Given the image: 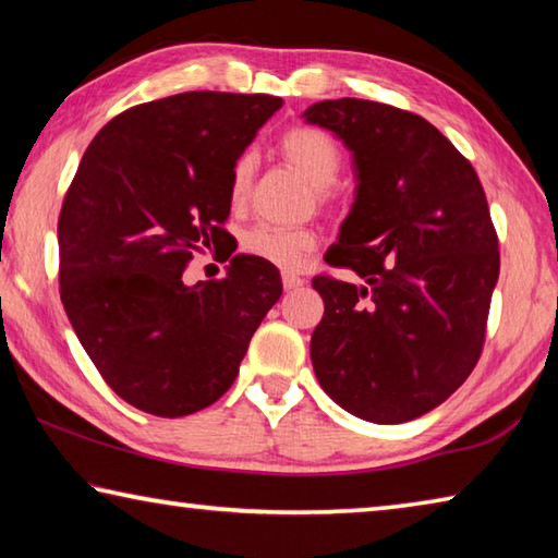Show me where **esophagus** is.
Returning <instances> with one entry per match:
<instances>
[{"instance_id":"1","label":"esophagus","mask_w":558,"mask_h":558,"mask_svg":"<svg viewBox=\"0 0 558 558\" xmlns=\"http://www.w3.org/2000/svg\"><path fill=\"white\" fill-rule=\"evenodd\" d=\"M302 282L305 280H302L300 276H292V272H286V276H282V288L286 290H298Z\"/></svg>"}]
</instances>
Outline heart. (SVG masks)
I'll return each instance as SVG.
<instances>
[{
	"label": "heart",
	"mask_w": 558,
	"mask_h": 558,
	"mask_svg": "<svg viewBox=\"0 0 558 558\" xmlns=\"http://www.w3.org/2000/svg\"><path fill=\"white\" fill-rule=\"evenodd\" d=\"M280 157L298 169L317 189L319 202L335 199L332 184L342 169V149L327 132L317 128H292L278 143ZM253 179V155H241L231 169V202L241 204L248 194ZM317 245V233L310 229H282V226L260 223L243 235V251L270 266L292 270Z\"/></svg>",
	"instance_id": "heart-1"
}]
</instances>
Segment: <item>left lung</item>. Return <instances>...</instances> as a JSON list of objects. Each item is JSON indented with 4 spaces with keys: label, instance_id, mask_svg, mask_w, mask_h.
<instances>
[{
    "label": "left lung",
    "instance_id": "1",
    "mask_svg": "<svg viewBox=\"0 0 558 558\" xmlns=\"http://www.w3.org/2000/svg\"><path fill=\"white\" fill-rule=\"evenodd\" d=\"M352 153V211L317 276L325 315L310 356L332 401L393 426L440 405L475 369L499 251L475 169L421 116L359 98L302 112Z\"/></svg>",
    "mask_w": 558,
    "mask_h": 558
}]
</instances>
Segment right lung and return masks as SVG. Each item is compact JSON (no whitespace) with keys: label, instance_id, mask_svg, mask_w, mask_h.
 Returning <instances> with one entry per match:
<instances>
[{"label":"right lung","instance_id":"1","mask_svg":"<svg viewBox=\"0 0 558 558\" xmlns=\"http://www.w3.org/2000/svg\"><path fill=\"white\" fill-rule=\"evenodd\" d=\"M272 96L192 90L143 102L102 128L59 216L61 302L102 379L135 409L179 418L229 391L280 272L233 256L221 280H182L229 231L231 169Z\"/></svg>","mask_w":558,"mask_h":558}]
</instances>
